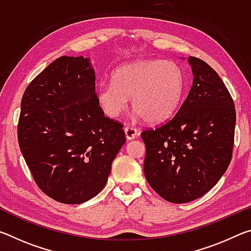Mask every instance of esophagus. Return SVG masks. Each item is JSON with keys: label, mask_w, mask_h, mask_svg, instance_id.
Wrapping results in <instances>:
<instances>
[{"label": "esophagus", "mask_w": 251, "mask_h": 251, "mask_svg": "<svg viewBox=\"0 0 251 251\" xmlns=\"http://www.w3.org/2000/svg\"><path fill=\"white\" fill-rule=\"evenodd\" d=\"M124 131H125V135H126V138L128 139V141H130V139H134L137 137V129L135 128V127H131V126H126L124 128Z\"/></svg>", "instance_id": "obj_1"}]
</instances>
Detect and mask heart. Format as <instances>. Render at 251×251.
<instances>
[{
	"mask_svg": "<svg viewBox=\"0 0 251 251\" xmlns=\"http://www.w3.org/2000/svg\"><path fill=\"white\" fill-rule=\"evenodd\" d=\"M184 72L177 63L144 59L123 65L114 72L112 82L97 88V100L108 117L116 118L127 107L148 123L163 122L174 115L185 93Z\"/></svg>",
	"mask_w": 251,
	"mask_h": 251,
	"instance_id": "1",
	"label": "heart"
}]
</instances>
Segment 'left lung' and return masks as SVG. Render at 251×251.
<instances>
[{"label": "left lung", "instance_id": "1", "mask_svg": "<svg viewBox=\"0 0 251 251\" xmlns=\"http://www.w3.org/2000/svg\"><path fill=\"white\" fill-rule=\"evenodd\" d=\"M194 79L176 115L142 133L144 173L161 198L195 201L210 190L232 157L236 109L230 93L212 67L188 57Z\"/></svg>", "mask_w": 251, "mask_h": 251}]
</instances>
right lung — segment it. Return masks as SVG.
Listing matches in <instances>:
<instances>
[{
    "mask_svg": "<svg viewBox=\"0 0 251 251\" xmlns=\"http://www.w3.org/2000/svg\"><path fill=\"white\" fill-rule=\"evenodd\" d=\"M20 150L36 185L62 203H82L104 188L126 142L105 117L90 59L61 56L28 84L21 101Z\"/></svg>",
    "mask_w": 251,
    "mask_h": 251,
    "instance_id": "obj_1",
    "label": "right lung"
}]
</instances>
